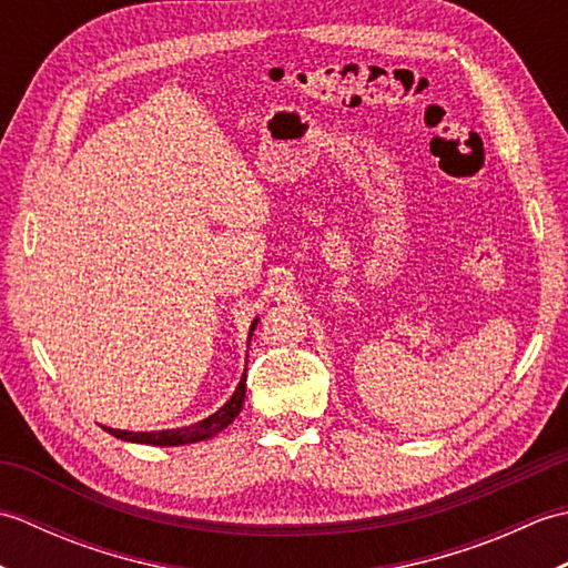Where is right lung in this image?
Here are the masks:
<instances>
[{
	"label": "right lung",
	"mask_w": 568,
	"mask_h": 568,
	"mask_svg": "<svg viewBox=\"0 0 568 568\" xmlns=\"http://www.w3.org/2000/svg\"><path fill=\"white\" fill-rule=\"evenodd\" d=\"M256 324H258V320H253L251 329H248V342H251L253 329H256ZM244 397H246V373H244V376H241L236 390H234L232 397H229L226 405H222L214 415L204 417L202 422H195V425H190V427L161 429V432H124V429H110V427H104V429L110 432L112 437H116V439L136 442V444H153V446L195 444V442L212 439L214 434H220L224 427L232 425L234 417L241 413V407H244Z\"/></svg>",
	"instance_id": "add662e5"
}]
</instances>
